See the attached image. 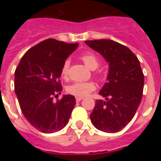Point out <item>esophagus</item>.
<instances>
[{
    "mask_svg": "<svg viewBox=\"0 0 161 161\" xmlns=\"http://www.w3.org/2000/svg\"><path fill=\"white\" fill-rule=\"evenodd\" d=\"M82 99H83V97H76V101L77 102H80V101H81Z\"/></svg>",
    "mask_w": 161,
    "mask_h": 161,
    "instance_id": "obj_1",
    "label": "esophagus"
}]
</instances>
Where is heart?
<instances>
[{
	"label": "heart",
	"mask_w": 161,
	"mask_h": 161,
	"mask_svg": "<svg viewBox=\"0 0 161 161\" xmlns=\"http://www.w3.org/2000/svg\"><path fill=\"white\" fill-rule=\"evenodd\" d=\"M80 59L84 62L86 66L91 70H95L98 68L100 64V61L96 55L93 53H85L80 56ZM69 61L66 60L64 63L62 68H61V76L66 78L68 74V69H69ZM96 89V85L93 81H77L74 82L68 85L67 87V92L70 94L74 95L76 97H85L90 93L92 91Z\"/></svg>",
	"instance_id": "b5f03b06"
}]
</instances>
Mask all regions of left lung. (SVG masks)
Segmentation results:
<instances>
[{
    "label": "left lung",
    "mask_w": 161,
    "mask_h": 161,
    "mask_svg": "<svg viewBox=\"0 0 161 161\" xmlns=\"http://www.w3.org/2000/svg\"><path fill=\"white\" fill-rule=\"evenodd\" d=\"M85 42L109 63L107 82L99 92L106 101H96L91 122L102 131L118 132L131 121L141 102L144 76L140 64L128 47L115 41Z\"/></svg>",
    "instance_id": "1"
}]
</instances>
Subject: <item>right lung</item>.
<instances>
[{"label": "right lung", "mask_w": 161, "mask_h": 161, "mask_svg": "<svg viewBox=\"0 0 161 161\" xmlns=\"http://www.w3.org/2000/svg\"><path fill=\"white\" fill-rule=\"evenodd\" d=\"M78 43H67L48 38L31 47L20 60L14 76V89L26 120L42 133L59 131L68 124L76 99L60 93L61 68Z\"/></svg>", "instance_id": "right-lung-1"}]
</instances>
